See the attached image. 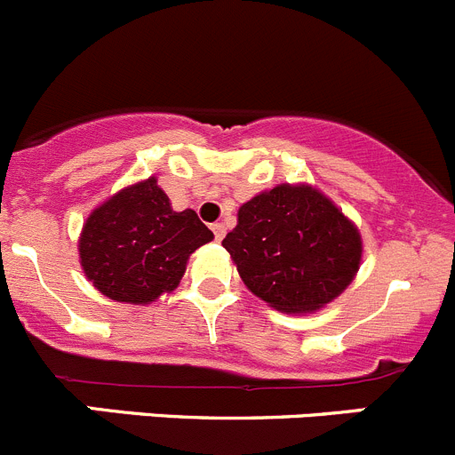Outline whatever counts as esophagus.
<instances>
[{"label":"esophagus","mask_w":455,"mask_h":455,"mask_svg":"<svg viewBox=\"0 0 455 455\" xmlns=\"http://www.w3.org/2000/svg\"><path fill=\"white\" fill-rule=\"evenodd\" d=\"M212 232H214V239L220 241L225 236V225L223 223H214V225H212Z\"/></svg>","instance_id":"34e87169"}]
</instances>
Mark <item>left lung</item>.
Masks as SVG:
<instances>
[{
  "mask_svg": "<svg viewBox=\"0 0 455 455\" xmlns=\"http://www.w3.org/2000/svg\"><path fill=\"white\" fill-rule=\"evenodd\" d=\"M223 248L243 283L281 313H313L335 299L362 259L360 232L308 185H279L243 203Z\"/></svg>",
  "mask_w": 455,
  "mask_h": 455,
  "instance_id": "obj_1",
  "label": "left lung"
}]
</instances>
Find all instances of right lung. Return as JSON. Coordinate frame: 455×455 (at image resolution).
<instances>
[{"instance_id":"add662e5","label":"right lung","mask_w":455,"mask_h":455,"mask_svg":"<svg viewBox=\"0 0 455 455\" xmlns=\"http://www.w3.org/2000/svg\"><path fill=\"white\" fill-rule=\"evenodd\" d=\"M212 239L196 212H174L156 179H147L91 212L80 259L102 295L149 304L179 285L189 254Z\"/></svg>"}]
</instances>
